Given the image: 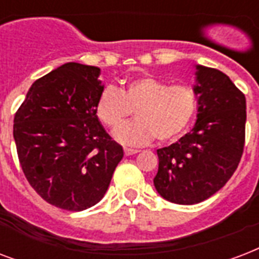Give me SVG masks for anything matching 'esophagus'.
I'll return each instance as SVG.
<instances>
[{"instance_id": "34e87169", "label": "esophagus", "mask_w": 259, "mask_h": 259, "mask_svg": "<svg viewBox=\"0 0 259 259\" xmlns=\"http://www.w3.org/2000/svg\"><path fill=\"white\" fill-rule=\"evenodd\" d=\"M123 151H125L126 156H132V155H136V153H138L137 149H132V148H125Z\"/></svg>"}]
</instances>
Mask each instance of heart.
Returning <instances> with one entry per match:
<instances>
[{"instance_id": "1", "label": "heart", "mask_w": 259, "mask_h": 259, "mask_svg": "<svg viewBox=\"0 0 259 259\" xmlns=\"http://www.w3.org/2000/svg\"><path fill=\"white\" fill-rule=\"evenodd\" d=\"M132 111L138 121L121 126ZM197 111V96L189 85L168 82L153 76L138 77L118 91L106 88L96 103L100 122L115 132L126 145H143L156 137L165 143L190 125Z\"/></svg>"}]
</instances>
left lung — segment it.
<instances>
[{"instance_id":"8db88e82","label":"left lung","mask_w":259,"mask_h":259,"mask_svg":"<svg viewBox=\"0 0 259 259\" xmlns=\"http://www.w3.org/2000/svg\"><path fill=\"white\" fill-rule=\"evenodd\" d=\"M197 122L190 133L157 149L153 179L164 200L198 204L220 190L238 168L244 148L246 98L220 70L195 66Z\"/></svg>"}]
</instances>
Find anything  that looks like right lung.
Masks as SVG:
<instances>
[{
    "instance_id": "right-lung-1",
    "label": "right lung",
    "mask_w": 259,
    "mask_h": 259,
    "mask_svg": "<svg viewBox=\"0 0 259 259\" xmlns=\"http://www.w3.org/2000/svg\"><path fill=\"white\" fill-rule=\"evenodd\" d=\"M96 66L69 62L37 78L15 115L13 137L33 190L80 212L102 200L123 149L96 115L104 87Z\"/></svg>"
}]
</instances>
